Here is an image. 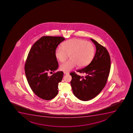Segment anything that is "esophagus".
<instances>
[{
    "mask_svg": "<svg viewBox=\"0 0 133 133\" xmlns=\"http://www.w3.org/2000/svg\"><path fill=\"white\" fill-rule=\"evenodd\" d=\"M64 73L65 75H68V74H69V73L68 72H64Z\"/></svg>",
    "mask_w": 133,
    "mask_h": 133,
    "instance_id": "34e87169",
    "label": "esophagus"
}]
</instances>
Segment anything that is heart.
I'll return each mask as SVG.
<instances>
[{"label": "heart", "mask_w": 133, "mask_h": 133, "mask_svg": "<svg viewBox=\"0 0 133 133\" xmlns=\"http://www.w3.org/2000/svg\"><path fill=\"white\" fill-rule=\"evenodd\" d=\"M61 46L56 49L55 56L59 61L66 60L68 55L70 59L62 64L61 70L69 72L76 67H83L87 66L92 60L95 48L90 42L78 38H72L63 43Z\"/></svg>", "instance_id": "1"}]
</instances>
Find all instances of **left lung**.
<instances>
[{
    "label": "left lung",
    "mask_w": 133,
    "mask_h": 133,
    "mask_svg": "<svg viewBox=\"0 0 133 133\" xmlns=\"http://www.w3.org/2000/svg\"><path fill=\"white\" fill-rule=\"evenodd\" d=\"M96 46V53L91 62L77 72L85 74L81 76L75 73L72 76L71 85L74 95L82 101H88L97 96L106 84L111 68V59L105 47L91 38Z\"/></svg>",
    "instance_id": "obj_1"
}]
</instances>
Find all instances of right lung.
Wrapping results in <instances>:
<instances>
[{"label": "right lung", "instance_id": "1", "mask_svg": "<svg viewBox=\"0 0 133 133\" xmlns=\"http://www.w3.org/2000/svg\"><path fill=\"white\" fill-rule=\"evenodd\" d=\"M64 40L60 36H42L32 45L28 55L24 66L27 81L33 92L42 99H52L58 92V84L64 73L59 71L49 76L48 72L58 68L55 51Z\"/></svg>", "mask_w": 133, "mask_h": 133}]
</instances>
